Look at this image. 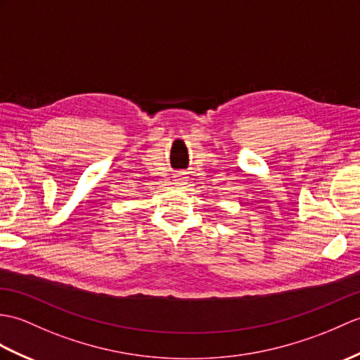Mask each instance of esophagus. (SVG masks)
I'll list each match as a JSON object with an SVG mask.
<instances>
[{
  "label": "esophagus",
  "mask_w": 360,
  "mask_h": 360,
  "mask_svg": "<svg viewBox=\"0 0 360 360\" xmlns=\"http://www.w3.org/2000/svg\"><path fill=\"white\" fill-rule=\"evenodd\" d=\"M182 181H184V179H182V178H181V176H179V179H178V184H181V182H182Z\"/></svg>",
  "instance_id": "esophagus-1"
}]
</instances>
